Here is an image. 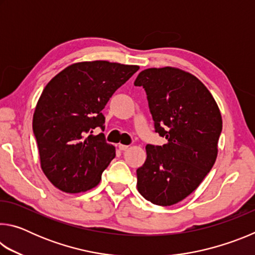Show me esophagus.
Wrapping results in <instances>:
<instances>
[{
    "label": "esophagus",
    "mask_w": 255,
    "mask_h": 255,
    "mask_svg": "<svg viewBox=\"0 0 255 255\" xmlns=\"http://www.w3.org/2000/svg\"><path fill=\"white\" fill-rule=\"evenodd\" d=\"M118 147H119V149H120V150H126V149H128L129 146H128V145H123V144H119Z\"/></svg>",
    "instance_id": "1"
}]
</instances>
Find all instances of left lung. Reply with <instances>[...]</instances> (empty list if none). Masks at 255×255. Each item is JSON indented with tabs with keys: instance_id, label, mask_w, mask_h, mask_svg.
Masks as SVG:
<instances>
[{
	"instance_id": "obj_1",
	"label": "left lung",
	"mask_w": 255,
	"mask_h": 255,
	"mask_svg": "<svg viewBox=\"0 0 255 255\" xmlns=\"http://www.w3.org/2000/svg\"><path fill=\"white\" fill-rule=\"evenodd\" d=\"M133 84L145 89L155 131L167 140L163 146L146 145L137 190L154 205H175L195 191L214 166L223 128L221 110L205 84L180 68H147Z\"/></svg>"
}]
</instances>
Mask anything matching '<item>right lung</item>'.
Here are the masks:
<instances>
[{
    "label": "right lung",
    "instance_id": "right-lung-1",
    "mask_svg": "<svg viewBox=\"0 0 255 255\" xmlns=\"http://www.w3.org/2000/svg\"><path fill=\"white\" fill-rule=\"evenodd\" d=\"M139 70L108 60L80 62L64 68L45 86L33 112L32 129L40 166L50 183L66 193L85 192L100 183L116 156L103 133L105 109L117 90Z\"/></svg>",
    "mask_w": 255,
    "mask_h": 255
}]
</instances>
